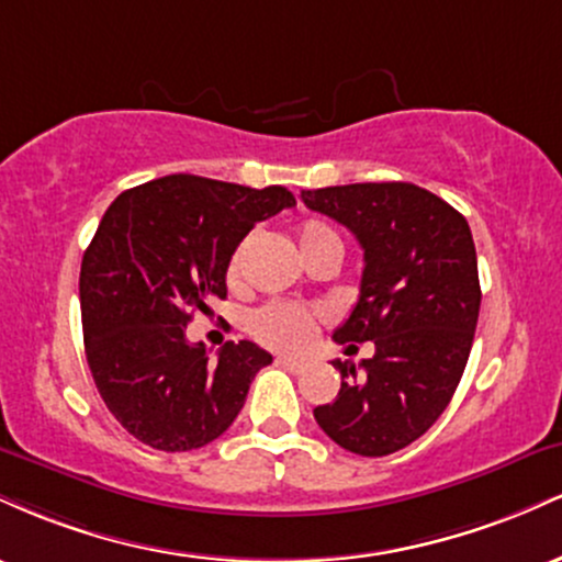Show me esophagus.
Here are the masks:
<instances>
[{
    "instance_id": "1",
    "label": "esophagus",
    "mask_w": 562,
    "mask_h": 562,
    "mask_svg": "<svg viewBox=\"0 0 562 562\" xmlns=\"http://www.w3.org/2000/svg\"><path fill=\"white\" fill-rule=\"evenodd\" d=\"M277 364L285 367V370L293 372V375H301V372L308 367L306 362H303V359H293V357H280V359H277Z\"/></svg>"
}]
</instances>
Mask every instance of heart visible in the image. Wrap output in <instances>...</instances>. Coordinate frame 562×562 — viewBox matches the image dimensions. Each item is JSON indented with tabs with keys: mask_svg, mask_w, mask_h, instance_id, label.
<instances>
[{
	"mask_svg": "<svg viewBox=\"0 0 562 562\" xmlns=\"http://www.w3.org/2000/svg\"><path fill=\"white\" fill-rule=\"evenodd\" d=\"M299 245L303 259L312 256L314 250L327 248V245H335L340 248V235L335 232L330 224L322 222V218H306L301 222L299 227ZM245 245L232 254L229 267H227V277L235 280L237 272H240V259H243ZM317 322L319 314L314 308L299 306V303H282V301H272L263 303V306L250 312L248 317V330L256 340H261L263 346L277 348V351H299L314 338L317 333Z\"/></svg>",
	"mask_w": 562,
	"mask_h": 562,
	"instance_id": "1",
	"label": "heart"
}]
</instances>
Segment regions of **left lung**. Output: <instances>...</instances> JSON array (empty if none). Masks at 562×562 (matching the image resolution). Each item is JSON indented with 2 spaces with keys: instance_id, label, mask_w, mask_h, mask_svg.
<instances>
[{
  "instance_id": "obj_1",
  "label": "left lung",
  "mask_w": 562,
  "mask_h": 562,
  "mask_svg": "<svg viewBox=\"0 0 562 562\" xmlns=\"http://www.w3.org/2000/svg\"><path fill=\"white\" fill-rule=\"evenodd\" d=\"M301 200L364 250L359 301L333 338L346 351L375 344L359 367L333 362L340 391L314 420L353 454H393L441 417L465 372L481 308L473 235L447 200L409 182L322 187Z\"/></svg>"
}]
</instances>
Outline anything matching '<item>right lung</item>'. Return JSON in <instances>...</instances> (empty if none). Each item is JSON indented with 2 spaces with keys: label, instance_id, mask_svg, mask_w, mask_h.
Wrapping results in <instances>:
<instances>
[{
  "label": "right lung",
  "instance_id": "1",
  "mask_svg": "<svg viewBox=\"0 0 562 562\" xmlns=\"http://www.w3.org/2000/svg\"><path fill=\"white\" fill-rule=\"evenodd\" d=\"M295 205L293 192L171 173L121 192L81 261L87 362L111 415L160 451L211 443L235 423L250 380L272 364L250 340L211 362L187 340L192 312L227 299V267L256 222Z\"/></svg>",
  "mask_w": 562,
  "mask_h": 562
}]
</instances>
